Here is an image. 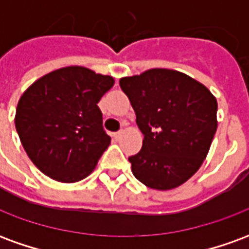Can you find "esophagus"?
<instances>
[{
    "instance_id": "obj_1",
    "label": "esophagus",
    "mask_w": 249,
    "mask_h": 249,
    "mask_svg": "<svg viewBox=\"0 0 249 249\" xmlns=\"http://www.w3.org/2000/svg\"><path fill=\"white\" fill-rule=\"evenodd\" d=\"M123 135H124V132H116V133H113L112 136H113L114 140L117 141V140H120V139H121V136H123Z\"/></svg>"
}]
</instances>
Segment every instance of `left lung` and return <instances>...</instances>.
Instances as JSON below:
<instances>
[{
  "label": "left lung",
  "instance_id": "left-lung-1",
  "mask_svg": "<svg viewBox=\"0 0 249 249\" xmlns=\"http://www.w3.org/2000/svg\"><path fill=\"white\" fill-rule=\"evenodd\" d=\"M144 135L129 157L135 178L152 189L169 191L197 172L217 129V101L185 73L155 68L120 78Z\"/></svg>",
  "mask_w": 249,
  "mask_h": 249
}]
</instances>
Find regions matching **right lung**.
Wrapping results in <instances>:
<instances>
[{
	"instance_id": "1",
	"label": "right lung",
	"mask_w": 249,
	"mask_h": 249,
	"mask_svg": "<svg viewBox=\"0 0 249 249\" xmlns=\"http://www.w3.org/2000/svg\"><path fill=\"white\" fill-rule=\"evenodd\" d=\"M114 85L85 66H65L36 80L19 97L16 129L32 162L60 183H77L94 171L110 144L97 107Z\"/></svg>"
}]
</instances>
